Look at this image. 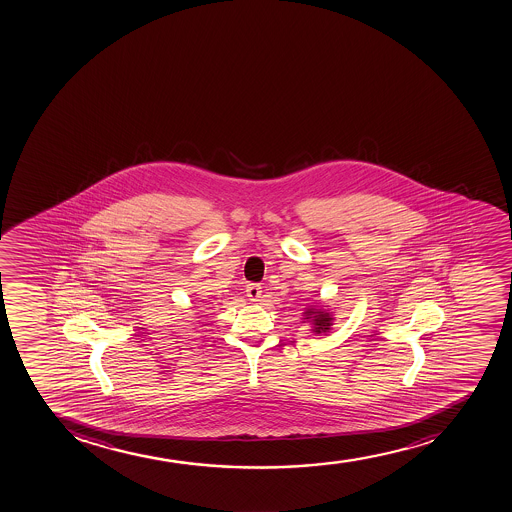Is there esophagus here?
Instances as JSON below:
<instances>
[{"mask_svg":"<svg viewBox=\"0 0 512 512\" xmlns=\"http://www.w3.org/2000/svg\"><path fill=\"white\" fill-rule=\"evenodd\" d=\"M245 292H247V297L252 303H257V301H260V297H262V286L260 284H248Z\"/></svg>","mask_w":512,"mask_h":512,"instance_id":"1","label":"esophagus"}]
</instances>
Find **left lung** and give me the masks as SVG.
Segmentation results:
<instances>
[{"mask_svg": "<svg viewBox=\"0 0 512 512\" xmlns=\"http://www.w3.org/2000/svg\"><path fill=\"white\" fill-rule=\"evenodd\" d=\"M304 319L313 325L314 335H325L333 326V316L326 309L308 308L304 311Z\"/></svg>", "mask_w": 512, "mask_h": 512, "instance_id": "left-lung-1", "label": "left lung"}]
</instances>
